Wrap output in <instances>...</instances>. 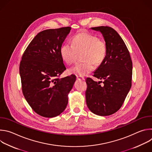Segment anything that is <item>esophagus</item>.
I'll list each match as a JSON object with an SVG mask.
<instances>
[{
  "label": "esophagus",
  "mask_w": 152,
  "mask_h": 152,
  "mask_svg": "<svg viewBox=\"0 0 152 152\" xmlns=\"http://www.w3.org/2000/svg\"><path fill=\"white\" fill-rule=\"evenodd\" d=\"M76 78L77 80H85V78L83 77H82V76H76Z\"/></svg>",
  "instance_id": "esophagus-1"
}]
</instances>
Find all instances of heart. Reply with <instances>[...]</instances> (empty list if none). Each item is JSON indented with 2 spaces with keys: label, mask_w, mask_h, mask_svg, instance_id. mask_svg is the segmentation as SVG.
<instances>
[{
  "label": "heart",
  "mask_w": 152,
  "mask_h": 152,
  "mask_svg": "<svg viewBox=\"0 0 152 152\" xmlns=\"http://www.w3.org/2000/svg\"><path fill=\"white\" fill-rule=\"evenodd\" d=\"M107 46L105 41L96 35L83 32L75 35L72 45L65 42L61 46L60 55L62 59L68 64L75 62L77 53H81L83 61L77 63L69 69V72L79 76H84L91 72L94 64L99 65L105 58Z\"/></svg>",
  "instance_id": "obj_1"
}]
</instances>
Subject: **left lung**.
<instances>
[{"label": "left lung", "instance_id": "1", "mask_svg": "<svg viewBox=\"0 0 152 152\" xmlns=\"http://www.w3.org/2000/svg\"><path fill=\"white\" fill-rule=\"evenodd\" d=\"M91 29L102 34L107 52L93 75L103 80V83L90 77L86 79V102L93 113L110 115L119 110L131 88L132 62L124 42L113 28L102 26Z\"/></svg>", "mask_w": 152, "mask_h": 152}]
</instances>
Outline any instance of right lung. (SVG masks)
Returning a JSON list of instances; mask_svg holds the SVG:
<instances>
[{
  "instance_id": "1",
  "label": "right lung",
  "mask_w": 152,
  "mask_h": 152,
  "mask_svg": "<svg viewBox=\"0 0 152 152\" xmlns=\"http://www.w3.org/2000/svg\"><path fill=\"white\" fill-rule=\"evenodd\" d=\"M70 30L64 27L39 32L21 58L19 71L23 94L32 109L42 117H55L65 110L76 81L74 75L59 77L66 70L60 48Z\"/></svg>"
}]
</instances>
